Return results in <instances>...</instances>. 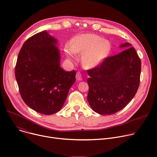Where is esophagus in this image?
Instances as JSON below:
<instances>
[{
	"label": "esophagus",
	"instance_id": "obj_1",
	"mask_svg": "<svg viewBox=\"0 0 157 157\" xmlns=\"http://www.w3.org/2000/svg\"><path fill=\"white\" fill-rule=\"evenodd\" d=\"M76 79H77L78 81H81V80L82 79V75H81V74L80 72H78V73H76Z\"/></svg>",
	"mask_w": 157,
	"mask_h": 157
}]
</instances>
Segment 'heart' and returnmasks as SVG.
I'll return each instance as SVG.
<instances>
[{
    "instance_id": "b5f03b06",
    "label": "heart",
    "mask_w": 157,
    "mask_h": 157,
    "mask_svg": "<svg viewBox=\"0 0 157 157\" xmlns=\"http://www.w3.org/2000/svg\"><path fill=\"white\" fill-rule=\"evenodd\" d=\"M110 44L102 37L93 34H82L75 36L70 48L66 47L68 58H73V53H84L82 62L87 68H94L101 64L109 54Z\"/></svg>"
}]
</instances>
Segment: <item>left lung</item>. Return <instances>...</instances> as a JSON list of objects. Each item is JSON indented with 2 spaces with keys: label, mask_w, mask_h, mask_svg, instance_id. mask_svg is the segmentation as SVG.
<instances>
[{
  "label": "left lung",
  "mask_w": 157,
  "mask_h": 157,
  "mask_svg": "<svg viewBox=\"0 0 157 157\" xmlns=\"http://www.w3.org/2000/svg\"><path fill=\"white\" fill-rule=\"evenodd\" d=\"M131 47L129 43L121 44L120 47L128 48L106 58L100 65L87 70V101L96 113L115 114L135 96L140 84L141 61Z\"/></svg>",
  "instance_id": "1"
}]
</instances>
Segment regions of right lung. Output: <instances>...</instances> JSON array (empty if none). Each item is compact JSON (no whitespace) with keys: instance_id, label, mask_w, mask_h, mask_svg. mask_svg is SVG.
Returning <instances> with one entry per match:
<instances>
[{"instance_id":"right-lung-1","label":"right lung","mask_w":157,"mask_h":157,"mask_svg":"<svg viewBox=\"0 0 157 157\" xmlns=\"http://www.w3.org/2000/svg\"><path fill=\"white\" fill-rule=\"evenodd\" d=\"M58 41L46 30L27 39L17 60L15 75L22 99L37 113L51 115L63 107L76 81V71L60 67Z\"/></svg>"}]
</instances>
